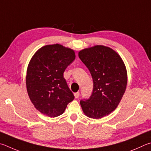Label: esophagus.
I'll return each mask as SVG.
<instances>
[{
	"instance_id": "34e87169",
	"label": "esophagus",
	"mask_w": 151,
	"mask_h": 151,
	"mask_svg": "<svg viewBox=\"0 0 151 151\" xmlns=\"http://www.w3.org/2000/svg\"><path fill=\"white\" fill-rule=\"evenodd\" d=\"M74 96H75V98H78L80 97V93L79 92H76V93H74Z\"/></svg>"
}]
</instances>
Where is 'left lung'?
Returning a JSON list of instances; mask_svg holds the SVG:
<instances>
[{
  "label": "left lung",
  "instance_id": "8db88e82",
  "mask_svg": "<svg viewBox=\"0 0 151 151\" xmlns=\"http://www.w3.org/2000/svg\"><path fill=\"white\" fill-rule=\"evenodd\" d=\"M78 56L93 82L91 96L80 101L81 108L89 117L102 118L116 109L125 93L127 83L125 65L117 53L104 46L81 50Z\"/></svg>",
  "mask_w": 151,
  "mask_h": 151
}]
</instances>
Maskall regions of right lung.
Instances as JSON below:
<instances>
[{"instance_id": "obj_1", "label": "right lung", "mask_w": 151, "mask_h": 151, "mask_svg": "<svg viewBox=\"0 0 151 151\" xmlns=\"http://www.w3.org/2000/svg\"><path fill=\"white\" fill-rule=\"evenodd\" d=\"M75 58L73 50L54 44L41 47L31 59L26 88L32 103L43 114L58 117L73 100L63 74Z\"/></svg>"}]
</instances>
